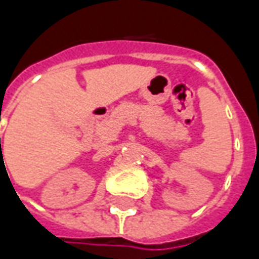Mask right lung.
I'll list each match as a JSON object with an SVG mask.
<instances>
[{"mask_svg":"<svg viewBox=\"0 0 259 259\" xmlns=\"http://www.w3.org/2000/svg\"><path fill=\"white\" fill-rule=\"evenodd\" d=\"M0 147H1V138H0Z\"/></svg>","mask_w":259,"mask_h":259,"instance_id":"add662e5","label":"right lung"}]
</instances>
